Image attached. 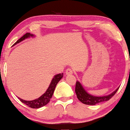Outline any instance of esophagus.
<instances>
[{
  "label": "esophagus",
  "instance_id": "esophagus-1",
  "mask_svg": "<svg viewBox=\"0 0 130 130\" xmlns=\"http://www.w3.org/2000/svg\"><path fill=\"white\" fill-rule=\"evenodd\" d=\"M73 70H72L71 69H68L66 71V75H71V74H73Z\"/></svg>",
  "mask_w": 130,
  "mask_h": 130
}]
</instances>
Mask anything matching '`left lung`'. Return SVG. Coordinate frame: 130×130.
<instances>
[{"mask_svg": "<svg viewBox=\"0 0 130 130\" xmlns=\"http://www.w3.org/2000/svg\"><path fill=\"white\" fill-rule=\"evenodd\" d=\"M119 87L113 91L112 93L106 96H96L90 94L85 90L84 87L82 86L79 81L76 82V85H75V93L77 94V98L80 101L84 103L85 104L87 105H95L98 103H101V102L106 101L110 100L111 98L116 94L117 90H119Z\"/></svg>", "mask_w": 130, "mask_h": 130, "instance_id": "8db88e82", "label": "left lung"}]
</instances>
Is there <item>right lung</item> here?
<instances>
[{
	"instance_id": "obj_1",
	"label": "right lung",
	"mask_w": 130,
	"mask_h": 130,
	"mask_svg": "<svg viewBox=\"0 0 130 130\" xmlns=\"http://www.w3.org/2000/svg\"><path fill=\"white\" fill-rule=\"evenodd\" d=\"M35 37L34 35L30 33H26V34H24L23 37L20 38L18 40H17V42L14 43L13 45H15L17 43H19L20 42L23 41L25 39H27V38L29 37ZM63 77V73L62 74H58L55 75L53 77V78H52V82H51L48 88H47V90H46V91L42 94V96H40V97L36 99V100H34L32 101H26L22 100V99L20 98V100L23 103L27 105L29 107H31L33 109H38L40 108V107H43V106H45L46 104H47L49 103L50 99L52 98V96L55 91V87H56V85L58 84V83L59 82V80L62 78Z\"/></svg>"
}]
</instances>
